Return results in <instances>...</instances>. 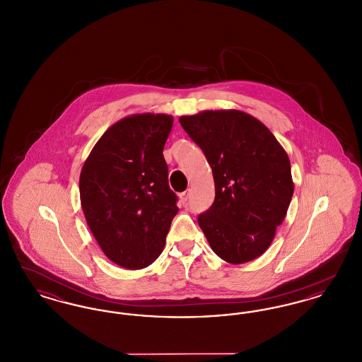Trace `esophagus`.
Returning a JSON list of instances; mask_svg holds the SVG:
<instances>
[{"mask_svg":"<svg viewBox=\"0 0 362 362\" xmlns=\"http://www.w3.org/2000/svg\"><path fill=\"white\" fill-rule=\"evenodd\" d=\"M189 189H186L185 192H182L180 195H179V198H180V202H183V204H186L187 202V199H189Z\"/></svg>","mask_w":362,"mask_h":362,"instance_id":"obj_1","label":"esophagus"}]
</instances>
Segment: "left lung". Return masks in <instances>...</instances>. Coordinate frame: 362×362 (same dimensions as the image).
Listing matches in <instances>:
<instances>
[{
  "instance_id": "obj_1",
  "label": "left lung",
  "mask_w": 362,
  "mask_h": 362,
  "mask_svg": "<svg viewBox=\"0 0 362 362\" xmlns=\"http://www.w3.org/2000/svg\"><path fill=\"white\" fill-rule=\"evenodd\" d=\"M179 122L213 171L216 198L198 217L211 250L232 264L259 258L292 201L286 151L262 122L240 110H205Z\"/></svg>"
}]
</instances>
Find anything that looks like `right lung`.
<instances>
[{
  "label": "right lung",
  "mask_w": 362,
  "mask_h": 362,
  "mask_svg": "<svg viewBox=\"0 0 362 362\" xmlns=\"http://www.w3.org/2000/svg\"><path fill=\"white\" fill-rule=\"evenodd\" d=\"M168 114H133L110 126L80 173V201L104 255L127 270L152 264L164 250L176 206L163 156Z\"/></svg>",
  "instance_id": "right-lung-1"
}]
</instances>
